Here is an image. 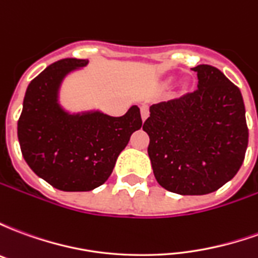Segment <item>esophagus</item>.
Wrapping results in <instances>:
<instances>
[{"instance_id": "34e87169", "label": "esophagus", "mask_w": 258, "mask_h": 258, "mask_svg": "<svg viewBox=\"0 0 258 258\" xmlns=\"http://www.w3.org/2000/svg\"><path fill=\"white\" fill-rule=\"evenodd\" d=\"M141 116H142V120L148 118V116H149V106L148 105H142L141 106Z\"/></svg>"}]
</instances>
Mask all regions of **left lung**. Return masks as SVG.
Segmentation results:
<instances>
[{"label": "left lung", "instance_id": "1", "mask_svg": "<svg viewBox=\"0 0 258 258\" xmlns=\"http://www.w3.org/2000/svg\"><path fill=\"white\" fill-rule=\"evenodd\" d=\"M198 88L151 106L144 123L156 181L178 195H207L235 177L249 142L236 85L210 64L192 68Z\"/></svg>", "mask_w": 258, "mask_h": 258}]
</instances>
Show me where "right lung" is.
<instances>
[{
    "mask_svg": "<svg viewBox=\"0 0 258 258\" xmlns=\"http://www.w3.org/2000/svg\"><path fill=\"white\" fill-rule=\"evenodd\" d=\"M87 63V59L68 58L49 64L30 81L18 120L20 151L29 167L66 192L92 190L103 184L131 134L142 125L138 106L121 117L64 112L58 103L60 83Z\"/></svg>",
    "mask_w": 258,
    "mask_h": 258,
    "instance_id": "obj_1",
    "label": "right lung"
}]
</instances>
